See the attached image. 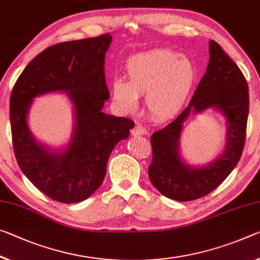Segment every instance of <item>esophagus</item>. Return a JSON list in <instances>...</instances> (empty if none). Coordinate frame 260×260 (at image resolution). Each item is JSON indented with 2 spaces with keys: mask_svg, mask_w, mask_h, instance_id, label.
Wrapping results in <instances>:
<instances>
[{
  "mask_svg": "<svg viewBox=\"0 0 260 260\" xmlns=\"http://www.w3.org/2000/svg\"><path fill=\"white\" fill-rule=\"evenodd\" d=\"M131 133H132V135H133V137H139V135L147 134V131H146L145 127L140 125V123H137V125L133 127V129H132Z\"/></svg>",
  "mask_w": 260,
  "mask_h": 260,
  "instance_id": "34e87169",
  "label": "esophagus"
}]
</instances>
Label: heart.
Returning <instances> with one entry per match:
<instances>
[{"instance_id":"1","label":"heart","mask_w":260,"mask_h":260,"mask_svg":"<svg viewBox=\"0 0 260 260\" xmlns=\"http://www.w3.org/2000/svg\"><path fill=\"white\" fill-rule=\"evenodd\" d=\"M126 74L128 81L115 77L111 85L115 105L122 112H133L145 94L146 108L156 120H166L183 109L198 78L194 62L171 49L129 57Z\"/></svg>"}]
</instances>
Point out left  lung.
Masks as SVG:
<instances>
[{"instance_id": "8db88e82", "label": "left lung", "mask_w": 260, "mask_h": 260, "mask_svg": "<svg viewBox=\"0 0 260 260\" xmlns=\"http://www.w3.org/2000/svg\"><path fill=\"white\" fill-rule=\"evenodd\" d=\"M212 108L225 118L227 133L221 154L204 166H191L180 150L183 123L189 115ZM249 89L237 64L219 44L209 41V62L191 102L174 121L151 135L152 160L148 174L167 198L191 201L207 196L229 176L245 142Z\"/></svg>"}]
</instances>
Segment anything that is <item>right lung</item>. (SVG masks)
Instances as JSON below:
<instances>
[{"mask_svg": "<svg viewBox=\"0 0 260 260\" xmlns=\"http://www.w3.org/2000/svg\"><path fill=\"white\" fill-rule=\"evenodd\" d=\"M111 41L106 34L53 45L26 66L12 89L16 159L28 180L59 203H80L101 187L111 152L134 127L131 119L102 111L110 98L104 67ZM54 92L67 94L73 106L71 138L60 148L38 142L27 120L34 98Z\"/></svg>", "mask_w": 260, "mask_h": 260, "instance_id": "right-lung-1", "label": "right lung"}]
</instances>
